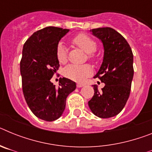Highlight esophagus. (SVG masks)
I'll return each mask as SVG.
<instances>
[{
    "label": "esophagus",
    "mask_w": 152,
    "mask_h": 152,
    "mask_svg": "<svg viewBox=\"0 0 152 152\" xmlns=\"http://www.w3.org/2000/svg\"><path fill=\"white\" fill-rule=\"evenodd\" d=\"M84 84H77V88H82Z\"/></svg>",
    "instance_id": "obj_1"
}]
</instances>
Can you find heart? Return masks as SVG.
Listing matches in <instances>:
<instances>
[{
  "label": "heart",
  "mask_w": 152,
  "mask_h": 152,
  "mask_svg": "<svg viewBox=\"0 0 152 152\" xmlns=\"http://www.w3.org/2000/svg\"><path fill=\"white\" fill-rule=\"evenodd\" d=\"M72 42L74 45H77L78 48L84 51L86 53L90 54V59H94V56L92 53L96 51V43L89 36L84 33H80L73 37ZM56 57H57L58 61L61 64H64L68 61L67 49L62 42H59L58 44L57 48H56ZM92 68L88 64H68V66L64 68V75L65 77L74 81L83 82L86 77L92 74Z\"/></svg>",
  "instance_id": "heart-1"
}]
</instances>
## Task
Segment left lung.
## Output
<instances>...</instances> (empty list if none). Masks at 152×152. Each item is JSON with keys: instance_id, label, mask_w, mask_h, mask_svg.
<instances>
[{"instance_id": "1", "label": "left lung", "mask_w": 152, "mask_h": 152, "mask_svg": "<svg viewBox=\"0 0 152 152\" xmlns=\"http://www.w3.org/2000/svg\"><path fill=\"white\" fill-rule=\"evenodd\" d=\"M104 47L103 61L95 75L105 84L101 91L94 85V94L88 101L92 113L100 118H110L121 112L128 100L133 78V54L126 39L110 27L91 29Z\"/></svg>"}]
</instances>
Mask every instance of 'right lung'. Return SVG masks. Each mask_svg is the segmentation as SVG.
<instances>
[{"label":"right lung","mask_w":152,"mask_h":152,"mask_svg":"<svg viewBox=\"0 0 152 152\" xmlns=\"http://www.w3.org/2000/svg\"><path fill=\"white\" fill-rule=\"evenodd\" d=\"M68 29L48 26L33 33L24 43L20 60L22 89L28 107L36 117L52 122L61 116L66 98L76 84L62 77L56 88L50 80L59 68L56 48Z\"/></svg>","instance_id":"1"}]
</instances>
